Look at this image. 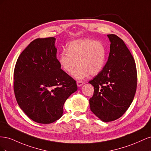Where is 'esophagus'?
Listing matches in <instances>:
<instances>
[{
    "instance_id": "1",
    "label": "esophagus",
    "mask_w": 151,
    "mask_h": 151,
    "mask_svg": "<svg viewBox=\"0 0 151 151\" xmlns=\"http://www.w3.org/2000/svg\"><path fill=\"white\" fill-rule=\"evenodd\" d=\"M83 84H84L83 82H82V81H77V86L80 87L81 86H83Z\"/></svg>"
}]
</instances>
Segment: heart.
I'll use <instances>...</instances> for the list:
<instances>
[{
    "instance_id": "obj_1",
    "label": "heart",
    "mask_w": 151,
    "mask_h": 151,
    "mask_svg": "<svg viewBox=\"0 0 151 151\" xmlns=\"http://www.w3.org/2000/svg\"><path fill=\"white\" fill-rule=\"evenodd\" d=\"M106 50L104 45L92 39L77 40L67 45L58 57V62L67 73H72L77 80L84 79L89 74H98L104 67Z\"/></svg>"
}]
</instances>
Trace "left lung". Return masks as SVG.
Here are the masks:
<instances>
[{
	"label": "left lung",
	"instance_id": "obj_1",
	"mask_svg": "<svg viewBox=\"0 0 151 151\" xmlns=\"http://www.w3.org/2000/svg\"><path fill=\"white\" fill-rule=\"evenodd\" d=\"M110 52L103 70L89 82L94 86L91 110L104 122L120 118L130 106L136 92L137 74L133 56L118 36L108 35Z\"/></svg>",
	"mask_w": 151,
	"mask_h": 151
}]
</instances>
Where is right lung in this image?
<instances>
[{"instance_id":"obj_1","label":"right lung","mask_w":151,"mask_h":151,"mask_svg":"<svg viewBox=\"0 0 151 151\" xmlns=\"http://www.w3.org/2000/svg\"><path fill=\"white\" fill-rule=\"evenodd\" d=\"M55 38H37L18 57L14 71L16 101L35 122L48 124L58 120L67 99L77 90L76 81L61 69Z\"/></svg>"}]
</instances>
